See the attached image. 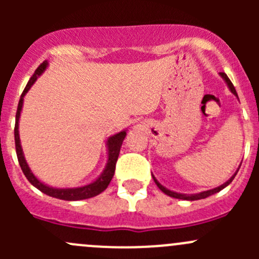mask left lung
Listing matches in <instances>:
<instances>
[{
	"label": "left lung",
	"mask_w": 259,
	"mask_h": 259,
	"mask_svg": "<svg viewBox=\"0 0 259 259\" xmlns=\"http://www.w3.org/2000/svg\"><path fill=\"white\" fill-rule=\"evenodd\" d=\"M221 76L223 77L224 80H226L227 85L229 86V89H231V91H232V93H233L234 95H236L237 98H238V95H237V91H236V89H234L233 83H232V81L229 80V77L227 76V75L224 74V72H221ZM237 173H238V170H237L236 173H234V176L232 177V178L229 179L228 182H226V183H224V184H222L221 187H218V188H214V189H211V190H207V192L198 193V194H192V195H187V194H179V193L171 192V190H169V189H166V188H164L163 185H161L160 183L158 182V180H156L155 178H154V177H153V179H154V182H155V184L158 185V188H159V189H160L161 192H163V193H165L166 195H169V197L177 198V199H184V200H198V199H204V198L209 197V195H213V194H215V193L221 192V190L223 189V188H226L227 185H228V184H231V183H232V180L234 179V177H236V174H237Z\"/></svg>",
	"instance_id": "obj_1"
}]
</instances>
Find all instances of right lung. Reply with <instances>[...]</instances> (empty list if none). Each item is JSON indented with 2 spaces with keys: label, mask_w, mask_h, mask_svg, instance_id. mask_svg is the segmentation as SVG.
<instances>
[{
  "label": "right lung",
  "mask_w": 259,
  "mask_h": 259,
  "mask_svg": "<svg viewBox=\"0 0 259 259\" xmlns=\"http://www.w3.org/2000/svg\"><path fill=\"white\" fill-rule=\"evenodd\" d=\"M48 66V62L44 61L40 66L36 69L35 74L31 76V79L28 80L27 85H26L25 90L23 93L21 94L20 101H18V106H17V113H16V124H15V145H16V154H17V159L18 163H20L21 169H22L23 174L27 178L28 182L33 185V187L37 188L38 190H41L45 194L50 195V197L57 198V199H62V200H82V199H88V198H93L95 195L100 194L101 192L108 188V185L110 184L111 179H113L114 173H115V165H116L117 161V156H119L120 153V148H121L122 140H124L125 135H126V132H120L119 134H115L111 138H109L108 140V151H109V159H108V164H106L105 170L103 171L100 177L95 180L91 184L85 185V187H80V188H70V189H56V188H51L45 185L44 183H41L40 180L36 178L35 176L32 174V171L30 170L28 168L27 163L25 160V156H23L22 153V148H21L20 144V137H18V119H20V114H21V109H22V103H23V96L25 94L30 90V88L32 86V83L35 82L36 79H37L38 75L42 74L44 70L46 69Z\"/></svg>",
  "instance_id": "obj_1"
}]
</instances>
